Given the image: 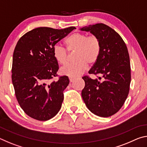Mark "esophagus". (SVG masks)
Masks as SVG:
<instances>
[{
	"label": "esophagus",
	"mask_w": 147,
	"mask_h": 147,
	"mask_svg": "<svg viewBox=\"0 0 147 147\" xmlns=\"http://www.w3.org/2000/svg\"><path fill=\"white\" fill-rule=\"evenodd\" d=\"M75 78H73V77H69V80H70L71 82H73L75 80Z\"/></svg>",
	"instance_id": "esophagus-1"
}]
</instances>
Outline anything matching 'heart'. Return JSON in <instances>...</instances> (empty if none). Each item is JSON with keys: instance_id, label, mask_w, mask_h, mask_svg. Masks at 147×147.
<instances>
[{"instance_id": "heart-1", "label": "heart", "mask_w": 147, "mask_h": 147, "mask_svg": "<svg viewBox=\"0 0 147 147\" xmlns=\"http://www.w3.org/2000/svg\"><path fill=\"white\" fill-rule=\"evenodd\" d=\"M69 51H75V61L66 64L60 69L63 75L76 77L82 74L88 67V63H95L100 56L102 46L100 39L96 36H89L82 32H75L65 40ZM53 56L58 63L63 65L69 59L67 50L59 45H55L53 49Z\"/></svg>"}]
</instances>
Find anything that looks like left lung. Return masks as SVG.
<instances>
[{
    "mask_svg": "<svg viewBox=\"0 0 147 147\" xmlns=\"http://www.w3.org/2000/svg\"><path fill=\"white\" fill-rule=\"evenodd\" d=\"M80 30L97 36L102 46L100 57L89 71V74L98 75V79L82 77L85 87L82 96L89 111L97 116L108 117L121 108L130 90L131 69L128 49L120 35L106 24L89 25Z\"/></svg>",
    "mask_w": 147,
    "mask_h": 147,
    "instance_id": "1",
    "label": "left lung"
}]
</instances>
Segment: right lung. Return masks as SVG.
I'll use <instances>...</instances> for the list:
<instances>
[{
  "mask_svg": "<svg viewBox=\"0 0 147 147\" xmlns=\"http://www.w3.org/2000/svg\"><path fill=\"white\" fill-rule=\"evenodd\" d=\"M74 29V26L60 30L39 27L17 42L12 61V83L20 106L32 118L49 120L61 108L63 91L69 80L63 76L51 81L59 69L53 49Z\"/></svg>",
  "mask_w": 147,
  "mask_h": 147,
  "instance_id": "obj_1",
  "label": "right lung"
}]
</instances>
